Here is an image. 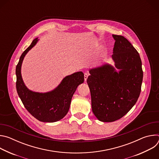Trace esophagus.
<instances>
[{
	"label": "esophagus",
	"instance_id": "34e87169",
	"mask_svg": "<svg viewBox=\"0 0 159 159\" xmlns=\"http://www.w3.org/2000/svg\"><path fill=\"white\" fill-rule=\"evenodd\" d=\"M88 76H89L88 74H87V73H85V74H84V80H85V81L87 80V78H88Z\"/></svg>",
	"mask_w": 159,
	"mask_h": 159
}]
</instances>
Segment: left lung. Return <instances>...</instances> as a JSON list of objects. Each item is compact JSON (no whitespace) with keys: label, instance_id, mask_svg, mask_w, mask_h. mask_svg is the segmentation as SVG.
Returning <instances> with one entry per match:
<instances>
[{"label":"left lung","instance_id":"1","mask_svg":"<svg viewBox=\"0 0 159 159\" xmlns=\"http://www.w3.org/2000/svg\"><path fill=\"white\" fill-rule=\"evenodd\" d=\"M115 40L112 58L119 72L104 65L90 70L87 79L93 112L101 121L112 122L123 116L137 102L143 80L140 55L124 36L112 34Z\"/></svg>","mask_w":159,"mask_h":159}]
</instances>
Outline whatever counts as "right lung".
<instances>
[{
	"label": "right lung",
	"mask_w": 159,
	"mask_h": 159,
	"mask_svg": "<svg viewBox=\"0 0 159 159\" xmlns=\"http://www.w3.org/2000/svg\"><path fill=\"white\" fill-rule=\"evenodd\" d=\"M38 41L34 39L30 46L22 53L16 66V89L17 94L25 108L38 120L53 123L62 119L69 110L72 96L79 85L84 81L82 72L66 76L53 91L47 93L32 92L22 81L20 68L26 54Z\"/></svg>",
	"instance_id": "1"
}]
</instances>
